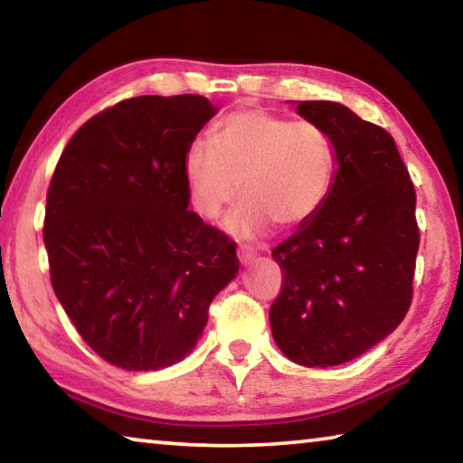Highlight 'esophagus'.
Here are the masks:
<instances>
[{"mask_svg":"<svg viewBox=\"0 0 463 463\" xmlns=\"http://www.w3.org/2000/svg\"><path fill=\"white\" fill-rule=\"evenodd\" d=\"M255 249H250V247H247V245H242L241 249H239V261L242 263V265H249V263H253L255 261Z\"/></svg>","mask_w":463,"mask_h":463,"instance_id":"34e87169","label":"esophagus"}]
</instances>
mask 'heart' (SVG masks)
<instances>
[{"mask_svg": "<svg viewBox=\"0 0 463 463\" xmlns=\"http://www.w3.org/2000/svg\"><path fill=\"white\" fill-rule=\"evenodd\" d=\"M335 171V148L323 127L265 109L229 114L214 140H194L184 156L187 190L203 218L221 214L241 184L245 200L224 221L239 239L261 237L273 222L296 229L312 221L333 190Z\"/></svg>", "mask_w": 463, "mask_h": 463, "instance_id": "b5f03b06", "label": "heart"}]
</instances>
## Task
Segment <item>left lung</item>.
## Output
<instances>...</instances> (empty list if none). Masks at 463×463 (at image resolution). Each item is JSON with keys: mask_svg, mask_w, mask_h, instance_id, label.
Instances as JSON below:
<instances>
[{"mask_svg": "<svg viewBox=\"0 0 463 463\" xmlns=\"http://www.w3.org/2000/svg\"><path fill=\"white\" fill-rule=\"evenodd\" d=\"M296 112L325 128L336 171L317 216L273 249L284 288L269 325L292 362L341 365L386 339L409 312L417 195L386 130L336 101H298Z\"/></svg>", "mask_w": 463, "mask_h": 463, "instance_id": "1", "label": "left lung"}]
</instances>
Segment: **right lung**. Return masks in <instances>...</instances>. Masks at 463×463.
I'll return each mask as SVG.
<instances>
[{"label": "right lung", "mask_w": 463, "mask_h": 463, "mask_svg": "<svg viewBox=\"0 0 463 463\" xmlns=\"http://www.w3.org/2000/svg\"><path fill=\"white\" fill-rule=\"evenodd\" d=\"M216 112L192 93L124 99L75 132L52 174V289L83 341L127 372L190 355L239 271L237 245L187 210L184 156Z\"/></svg>", "instance_id": "right-lung-1"}]
</instances>
